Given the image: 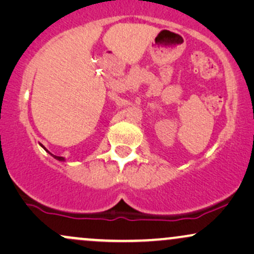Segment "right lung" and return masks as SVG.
Instances as JSON below:
<instances>
[{"instance_id": "obj_1", "label": "right lung", "mask_w": 254, "mask_h": 254, "mask_svg": "<svg viewBox=\"0 0 254 254\" xmlns=\"http://www.w3.org/2000/svg\"><path fill=\"white\" fill-rule=\"evenodd\" d=\"M54 156H55V157H56V159H57V160H60V161H63V160H64L62 156H56V155H54Z\"/></svg>"}]
</instances>
